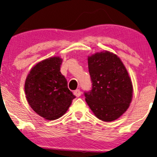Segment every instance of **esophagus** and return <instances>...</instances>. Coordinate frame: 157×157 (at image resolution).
I'll return each mask as SVG.
<instances>
[{
    "label": "esophagus",
    "instance_id": "obj_1",
    "mask_svg": "<svg viewBox=\"0 0 157 157\" xmlns=\"http://www.w3.org/2000/svg\"><path fill=\"white\" fill-rule=\"evenodd\" d=\"M74 95L75 96H77V97H80V96L81 95V91L79 89H77L76 90L74 91Z\"/></svg>",
    "mask_w": 157,
    "mask_h": 157
}]
</instances>
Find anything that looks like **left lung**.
I'll return each instance as SVG.
<instances>
[{"instance_id":"1","label":"left lung","mask_w":157,"mask_h":157,"mask_svg":"<svg viewBox=\"0 0 157 157\" xmlns=\"http://www.w3.org/2000/svg\"><path fill=\"white\" fill-rule=\"evenodd\" d=\"M88 69L92 88L84 93L87 105L100 120H116L132 99V83L126 67L118 56L105 52L89 57Z\"/></svg>"}]
</instances>
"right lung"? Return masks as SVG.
I'll list each match as a JSON object with an SVG mask.
<instances>
[{"label": "right lung", "instance_id": "obj_1", "mask_svg": "<svg viewBox=\"0 0 157 157\" xmlns=\"http://www.w3.org/2000/svg\"><path fill=\"white\" fill-rule=\"evenodd\" d=\"M62 59L51 57L36 64L25 82V93L31 108L39 116L53 121L65 113L75 96L60 72Z\"/></svg>", "mask_w": 157, "mask_h": 157}]
</instances>
